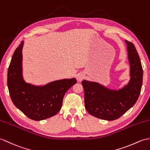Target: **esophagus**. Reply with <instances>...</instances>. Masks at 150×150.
<instances>
[{
	"mask_svg": "<svg viewBox=\"0 0 150 150\" xmlns=\"http://www.w3.org/2000/svg\"><path fill=\"white\" fill-rule=\"evenodd\" d=\"M85 78V76L83 74H82V73H81V74H79L77 76V80L78 81H81L83 79Z\"/></svg>",
	"mask_w": 150,
	"mask_h": 150,
	"instance_id": "obj_1",
	"label": "esophagus"
}]
</instances>
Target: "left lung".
<instances>
[{"instance_id": "1", "label": "left lung", "mask_w": 150, "mask_h": 150, "mask_svg": "<svg viewBox=\"0 0 150 150\" xmlns=\"http://www.w3.org/2000/svg\"><path fill=\"white\" fill-rule=\"evenodd\" d=\"M130 64L131 79L128 86L119 91H110L98 83L83 81L85 106L90 114L107 121L119 118L134 106L140 95L143 71L135 45L126 40Z\"/></svg>"}]
</instances>
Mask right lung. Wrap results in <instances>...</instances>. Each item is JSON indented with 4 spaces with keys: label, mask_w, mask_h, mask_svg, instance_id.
<instances>
[{
    "label": "right lung",
    "mask_w": 150,
    "mask_h": 150,
    "mask_svg": "<svg viewBox=\"0 0 150 150\" xmlns=\"http://www.w3.org/2000/svg\"><path fill=\"white\" fill-rule=\"evenodd\" d=\"M23 42L15 49L8 72V86L13 104L29 119L41 121L55 115L60 110L63 99L77 81L64 79L43 86H33L22 76Z\"/></svg>",
    "instance_id": "obj_1"
}]
</instances>
